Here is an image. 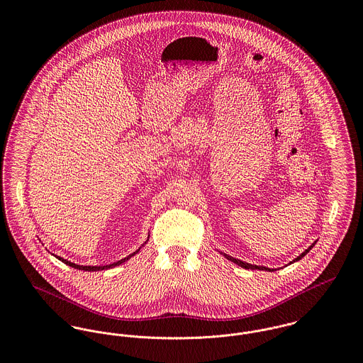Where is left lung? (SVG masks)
Instances as JSON below:
<instances>
[{
	"label": "left lung",
	"instance_id": "left-lung-1",
	"mask_svg": "<svg viewBox=\"0 0 363 363\" xmlns=\"http://www.w3.org/2000/svg\"><path fill=\"white\" fill-rule=\"evenodd\" d=\"M315 245V242L311 245V246H309L301 256H298L296 259H294V261H291L289 264H294L295 261H299L301 259H303L309 252H311V249H313V246ZM220 255H223L225 257L228 259H230L232 262H235V264H238L239 267H242V268H246V269H264V271H275L274 268H268V267H261V265H255V264H249V262H245V261H242V259H233L232 256H228V255H225V253H220Z\"/></svg>",
	"mask_w": 363,
	"mask_h": 363
}]
</instances>
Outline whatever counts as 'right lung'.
<instances>
[{"instance_id": "right-lung-1", "label": "right lung", "mask_w": 363, "mask_h": 363, "mask_svg": "<svg viewBox=\"0 0 363 363\" xmlns=\"http://www.w3.org/2000/svg\"><path fill=\"white\" fill-rule=\"evenodd\" d=\"M148 239H150V236H148ZM148 239H147V242H148ZM147 242H145V243H147ZM138 252H140V249H138L137 252L131 253L130 256H127V257H124V259H121L120 261H117V262L108 264V265H78V264H74V262H71V261H68V259H61V257H57V259H60V261H62L64 264L72 267V268H77V269H84V271H102V269H108V268H113V267H116V265H120V264L125 262L127 259H130L133 256H135Z\"/></svg>"}]
</instances>
